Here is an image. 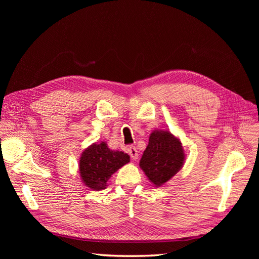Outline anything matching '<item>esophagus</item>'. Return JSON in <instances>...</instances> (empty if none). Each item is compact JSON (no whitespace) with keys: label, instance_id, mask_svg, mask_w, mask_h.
Returning a JSON list of instances; mask_svg holds the SVG:
<instances>
[{"label":"esophagus","instance_id":"obj_1","mask_svg":"<svg viewBox=\"0 0 259 259\" xmlns=\"http://www.w3.org/2000/svg\"><path fill=\"white\" fill-rule=\"evenodd\" d=\"M127 152H128V154L131 155V158L133 159V160H136V159H138V151H137V149L135 148V147H130L128 149H127Z\"/></svg>","mask_w":259,"mask_h":259}]
</instances>
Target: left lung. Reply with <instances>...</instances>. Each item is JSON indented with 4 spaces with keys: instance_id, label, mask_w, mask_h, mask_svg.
I'll return each instance as SVG.
<instances>
[{
    "instance_id": "1",
    "label": "left lung",
    "mask_w": 259,
    "mask_h": 259,
    "mask_svg": "<svg viewBox=\"0 0 259 259\" xmlns=\"http://www.w3.org/2000/svg\"><path fill=\"white\" fill-rule=\"evenodd\" d=\"M182 144L168 132L154 131L140 159L139 165L155 186L165 184L183 166Z\"/></svg>"
}]
</instances>
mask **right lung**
<instances>
[{"instance_id": "1", "label": "right lung", "mask_w": 259, "mask_h": 259, "mask_svg": "<svg viewBox=\"0 0 259 259\" xmlns=\"http://www.w3.org/2000/svg\"><path fill=\"white\" fill-rule=\"evenodd\" d=\"M130 162V155L122 151H112L106 143L94 144L82 153L80 174L84 184L93 190L105 189L111 175Z\"/></svg>"}]
</instances>
